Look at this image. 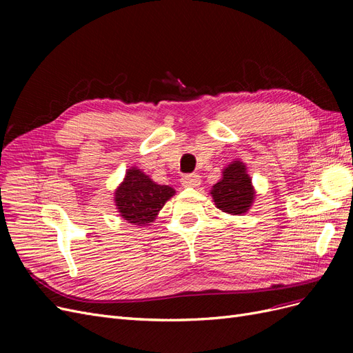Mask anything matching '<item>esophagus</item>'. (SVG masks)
<instances>
[{
  "label": "esophagus",
  "instance_id": "34e87169",
  "mask_svg": "<svg viewBox=\"0 0 353 353\" xmlns=\"http://www.w3.org/2000/svg\"><path fill=\"white\" fill-rule=\"evenodd\" d=\"M181 184H183L184 187H197V185H200V176L196 174L184 175L183 179H181Z\"/></svg>",
  "mask_w": 353,
  "mask_h": 353
}]
</instances>
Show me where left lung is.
<instances>
[{"mask_svg": "<svg viewBox=\"0 0 353 353\" xmlns=\"http://www.w3.org/2000/svg\"><path fill=\"white\" fill-rule=\"evenodd\" d=\"M210 196L215 206L228 215L248 213L254 201L256 190L245 163L236 159L223 168L221 179L210 190Z\"/></svg>", "mask_w": 353, "mask_h": 353, "instance_id": "obj_1", "label": "left lung"}]
</instances>
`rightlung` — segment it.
<instances>
[{"mask_svg":"<svg viewBox=\"0 0 353 353\" xmlns=\"http://www.w3.org/2000/svg\"><path fill=\"white\" fill-rule=\"evenodd\" d=\"M175 196V190L160 185L145 175L141 169L131 166L125 178L114 190V205L119 216L137 227L153 223L165 203Z\"/></svg>","mask_w":353,"mask_h":353,"instance_id":"add662e5","label":"right lung"}]
</instances>
